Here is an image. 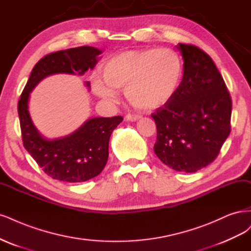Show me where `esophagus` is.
<instances>
[{"label":"esophagus","mask_w":251,"mask_h":251,"mask_svg":"<svg viewBox=\"0 0 251 251\" xmlns=\"http://www.w3.org/2000/svg\"><path fill=\"white\" fill-rule=\"evenodd\" d=\"M125 119L127 120V121H130V122H135V121H137L139 119H141V116H139V115H127L126 117H125Z\"/></svg>","instance_id":"1"}]
</instances>
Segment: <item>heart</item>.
<instances>
[{
	"instance_id": "obj_1",
	"label": "heart",
	"mask_w": 251,
	"mask_h": 251,
	"mask_svg": "<svg viewBox=\"0 0 251 251\" xmlns=\"http://www.w3.org/2000/svg\"><path fill=\"white\" fill-rule=\"evenodd\" d=\"M182 61L172 49L130 50L105 62L102 75L92 78L94 93L108 103L125 90L127 100L141 109H154L173 98L182 79Z\"/></svg>"
}]
</instances>
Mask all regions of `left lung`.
<instances>
[{"label":"left lung","instance_id":"obj_1","mask_svg":"<svg viewBox=\"0 0 251 251\" xmlns=\"http://www.w3.org/2000/svg\"><path fill=\"white\" fill-rule=\"evenodd\" d=\"M183 76L173 98L152 118L157 128L154 152L165 165L193 173L218 156L230 133L231 99L209 56L192 45L178 44Z\"/></svg>","mask_w":251,"mask_h":251}]
</instances>
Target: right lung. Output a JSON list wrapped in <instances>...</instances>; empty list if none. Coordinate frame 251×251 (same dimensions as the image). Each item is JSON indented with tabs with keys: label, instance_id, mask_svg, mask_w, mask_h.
Wrapping results in <instances>:
<instances>
[{
	"label": "right lung",
	"instance_id": "add662e5",
	"mask_svg": "<svg viewBox=\"0 0 251 251\" xmlns=\"http://www.w3.org/2000/svg\"><path fill=\"white\" fill-rule=\"evenodd\" d=\"M101 53L97 48L82 46L48 54L35 64L22 93L18 111L24 147L54 179L82 182L98 176L107 163L110 135L123 118H91L71 134L50 140L39 132L31 119L30 93L50 75H83L95 68ZM85 85L91 87L90 82Z\"/></svg>",
	"mask_w": 251,
	"mask_h": 251
}]
</instances>
